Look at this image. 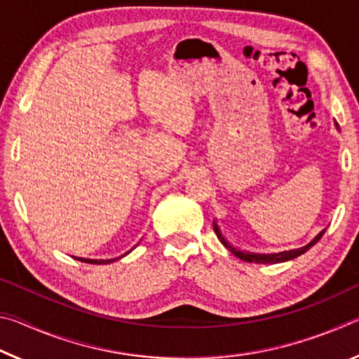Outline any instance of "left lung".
Instances as JSON below:
<instances>
[{
  "label": "left lung",
  "mask_w": 359,
  "mask_h": 359,
  "mask_svg": "<svg viewBox=\"0 0 359 359\" xmlns=\"http://www.w3.org/2000/svg\"><path fill=\"white\" fill-rule=\"evenodd\" d=\"M334 125H336V128L339 130L337 121H334ZM214 231H215L217 238L220 239L222 244L226 247L231 253L236 255V257H238L239 259L247 261V263H257V264H276V263H283V261H290V259H293V258L301 257L302 253H306L309 248L317 244V242L321 239V236L325 234L326 229L320 231V233L315 236V238L311 242H309L307 245L299 247V248H293V250L278 252V253H252V252H247V250H239V248L233 247L226 239H224V236L222 234V231H220V228H218V224H217L215 220H214Z\"/></svg>",
  "instance_id": "obj_1"
}]
</instances>
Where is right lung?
<instances>
[{
    "label": "right lung",
    "instance_id": "add662e5",
    "mask_svg": "<svg viewBox=\"0 0 359 359\" xmlns=\"http://www.w3.org/2000/svg\"><path fill=\"white\" fill-rule=\"evenodd\" d=\"M131 250H133V248H131ZM128 253H125V255H128ZM125 255H123V257H125ZM74 258L79 259V261H82V263H88V264H109V263H112V261H115V259H120L121 257L120 258H115V259H92V258H79V257H74Z\"/></svg>",
    "mask_w": 359,
    "mask_h": 359
}]
</instances>
